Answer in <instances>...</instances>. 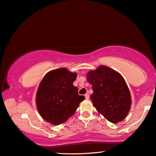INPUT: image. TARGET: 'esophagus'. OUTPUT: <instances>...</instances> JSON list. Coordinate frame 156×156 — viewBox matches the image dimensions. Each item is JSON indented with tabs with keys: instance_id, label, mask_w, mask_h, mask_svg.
<instances>
[{
	"instance_id": "obj_1",
	"label": "esophagus",
	"mask_w": 156,
	"mask_h": 156,
	"mask_svg": "<svg viewBox=\"0 0 156 156\" xmlns=\"http://www.w3.org/2000/svg\"><path fill=\"white\" fill-rule=\"evenodd\" d=\"M84 96H85V98H86L87 100H89V94L88 93L84 95Z\"/></svg>"
}]
</instances>
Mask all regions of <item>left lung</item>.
I'll list each match as a JSON object with an SVG mask.
<instances>
[{
  "label": "left lung",
  "mask_w": 156,
  "mask_h": 156,
  "mask_svg": "<svg viewBox=\"0 0 156 156\" xmlns=\"http://www.w3.org/2000/svg\"><path fill=\"white\" fill-rule=\"evenodd\" d=\"M87 80L94 93L90 98L97 112L112 123L122 121L131 105V94L125 79L119 73L107 66L100 65L89 71Z\"/></svg>",
  "instance_id": "left-lung-1"
}]
</instances>
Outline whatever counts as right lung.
Here are the masks:
<instances>
[{"instance_id":"1","label":"right lung","mask_w":156,"mask_h":156,"mask_svg":"<svg viewBox=\"0 0 156 156\" xmlns=\"http://www.w3.org/2000/svg\"><path fill=\"white\" fill-rule=\"evenodd\" d=\"M77 73L66 68L50 71L44 76L36 93L37 109L41 117L51 125H58L73 115L85 99L79 96L73 83Z\"/></svg>"}]
</instances>
